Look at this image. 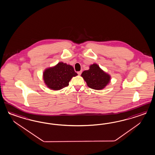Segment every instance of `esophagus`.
I'll return each mask as SVG.
<instances>
[{"instance_id": "34e87169", "label": "esophagus", "mask_w": 155, "mask_h": 155, "mask_svg": "<svg viewBox=\"0 0 155 155\" xmlns=\"http://www.w3.org/2000/svg\"><path fill=\"white\" fill-rule=\"evenodd\" d=\"M77 73H78V75H81V73H82V71H78V72H77Z\"/></svg>"}]
</instances>
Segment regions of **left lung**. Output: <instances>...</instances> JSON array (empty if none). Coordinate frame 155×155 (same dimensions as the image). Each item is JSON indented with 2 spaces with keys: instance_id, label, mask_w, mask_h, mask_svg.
Segmentation results:
<instances>
[{
  "instance_id": "8db88e82",
  "label": "left lung",
  "mask_w": 155,
  "mask_h": 155,
  "mask_svg": "<svg viewBox=\"0 0 155 155\" xmlns=\"http://www.w3.org/2000/svg\"><path fill=\"white\" fill-rule=\"evenodd\" d=\"M81 76L90 88L94 90L104 89L109 84L110 75L102 71L97 64L90 66V69L82 72Z\"/></svg>"
}]
</instances>
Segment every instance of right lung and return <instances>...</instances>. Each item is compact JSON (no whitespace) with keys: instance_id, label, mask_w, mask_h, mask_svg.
Listing matches in <instances>:
<instances>
[{"instance_id":"obj_1","label":"right lung","mask_w":155,"mask_h":155,"mask_svg":"<svg viewBox=\"0 0 155 155\" xmlns=\"http://www.w3.org/2000/svg\"><path fill=\"white\" fill-rule=\"evenodd\" d=\"M77 75L72 66L62 62L48 68L43 73V80L50 89L59 90L69 85L71 79Z\"/></svg>"}]
</instances>
